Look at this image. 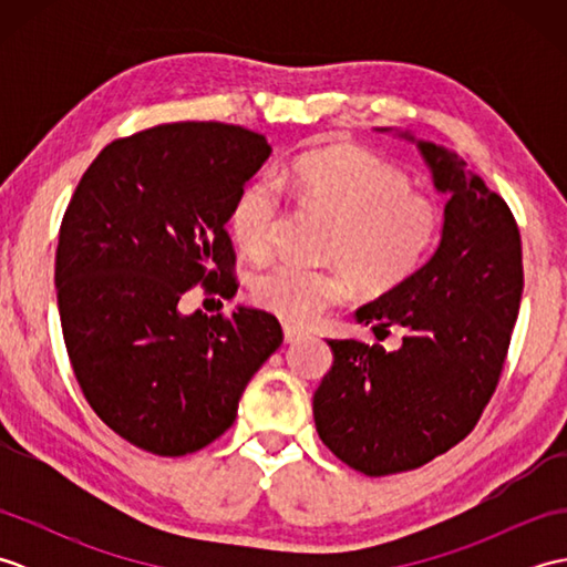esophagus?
I'll use <instances>...</instances> for the list:
<instances>
[{
  "instance_id": "34e87169",
  "label": "esophagus",
  "mask_w": 567,
  "mask_h": 567,
  "mask_svg": "<svg viewBox=\"0 0 567 567\" xmlns=\"http://www.w3.org/2000/svg\"><path fill=\"white\" fill-rule=\"evenodd\" d=\"M282 331H285V341H287V343L302 341L305 336H307V331H305V329H299V327H295V323H285Z\"/></svg>"
}]
</instances>
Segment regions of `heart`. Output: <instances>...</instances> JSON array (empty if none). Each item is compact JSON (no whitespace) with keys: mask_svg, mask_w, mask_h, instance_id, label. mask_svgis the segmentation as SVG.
I'll return each instance as SVG.
<instances>
[{"mask_svg":"<svg viewBox=\"0 0 567 567\" xmlns=\"http://www.w3.org/2000/svg\"><path fill=\"white\" fill-rule=\"evenodd\" d=\"M297 199L333 219L329 268L277 262L252 280V299L285 321L309 323L346 302L360 282L382 295L409 280L441 236L439 204L414 192L400 165L360 146H331L297 158L287 173ZM282 221L280 192L252 177L236 192L228 226L250 258H268Z\"/></svg>","mask_w":567,"mask_h":567,"instance_id":"b5f03b06","label":"heart"}]
</instances>
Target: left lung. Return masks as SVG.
<instances>
[{
    "mask_svg": "<svg viewBox=\"0 0 567 567\" xmlns=\"http://www.w3.org/2000/svg\"><path fill=\"white\" fill-rule=\"evenodd\" d=\"M416 146L449 195L441 244L409 280L355 311L380 341L402 329V346L329 341L333 365L315 392L319 439L370 477L426 465L475 429L497 390L524 290L507 202L455 151Z\"/></svg>",
    "mask_w": 567,
    "mask_h": 567,
    "instance_id": "1",
    "label": "left lung"
}]
</instances>
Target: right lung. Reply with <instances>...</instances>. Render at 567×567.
Returning <instances> with one entry per match:
<instances>
[{
    "label": "right lung",
    "mask_w": 567,
    "mask_h": 567,
    "mask_svg": "<svg viewBox=\"0 0 567 567\" xmlns=\"http://www.w3.org/2000/svg\"><path fill=\"white\" fill-rule=\"evenodd\" d=\"M268 155L244 126L161 124L112 141L68 204L55 287L70 365L94 414L141 451L177 457L219 439L282 343L268 311L177 309L197 285L236 295L228 212Z\"/></svg>",
    "instance_id": "1"
}]
</instances>
